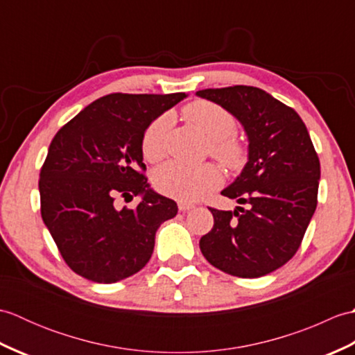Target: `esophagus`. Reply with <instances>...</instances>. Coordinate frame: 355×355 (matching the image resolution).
Masks as SVG:
<instances>
[{
	"instance_id": "obj_1",
	"label": "esophagus",
	"mask_w": 355,
	"mask_h": 355,
	"mask_svg": "<svg viewBox=\"0 0 355 355\" xmlns=\"http://www.w3.org/2000/svg\"><path fill=\"white\" fill-rule=\"evenodd\" d=\"M193 207H195V205H192V202H187V201H180L178 202L180 212H187V210H191Z\"/></svg>"
}]
</instances>
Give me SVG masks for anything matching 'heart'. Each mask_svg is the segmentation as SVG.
<instances>
[{
	"mask_svg": "<svg viewBox=\"0 0 355 355\" xmlns=\"http://www.w3.org/2000/svg\"><path fill=\"white\" fill-rule=\"evenodd\" d=\"M184 114L210 140L212 155L232 169L243 164L244 149L232 139L236 122L227 110L209 101H195L184 108ZM168 128L169 116L164 114L150 122L143 132L141 154L148 162H158L164 155V134ZM153 182L155 189L168 197L193 201L220 186L223 173L212 163L187 166L169 162L155 169Z\"/></svg>",
	"mask_w": 355,
	"mask_h": 355,
	"instance_id": "obj_1",
	"label": "heart"
}]
</instances>
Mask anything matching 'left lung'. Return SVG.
<instances>
[{"label":"left lung","mask_w":355,"mask_h":355,"mask_svg":"<svg viewBox=\"0 0 355 355\" xmlns=\"http://www.w3.org/2000/svg\"><path fill=\"white\" fill-rule=\"evenodd\" d=\"M198 97L227 110L248 140L244 169L221 192L235 210L209 207L214 229L200 239L214 267L261 277L288 262L318 206L320 163L302 119L261 88H207Z\"/></svg>","instance_id":"1"}]
</instances>
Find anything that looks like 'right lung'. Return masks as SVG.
I'll use <instances>...</instances> for the list:
<instances>
[{
  "label": "right lung",
  "instance_id": "1",
  "mask_svg": "<svg viewBox=\"0 0 355 355\" xmlns=\"http://www.w3.org/2000/svg\"><path fill=\"white\" fill-rule=\"evenodd\" d=\"M187 94L112 93L89 103L51 140L40 173L41 215L74 273L112 284L137 273L154 252L155 232L177 202L150 189L141 137L150 122ZM117 194L141 197L119 211Z\"/></svg>",
  "mask_w": 355,
  "mask_h": 355
}]
</instances>
